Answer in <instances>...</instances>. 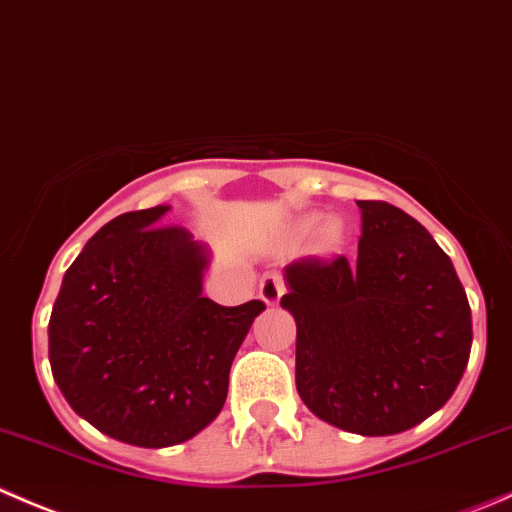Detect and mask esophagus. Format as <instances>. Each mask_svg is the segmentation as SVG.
<instances>
[{"instance_id": "esophagus-1", "label": "esophagus", "mask_w": 512, "mask_h": 512, "mask_svg": "<svg viewBox=\"0 0 512 512\" xmlns=\"http://www.w3.org/2000/svg\"><path fill=\"white\" fill-rule=\"evenodd\" d=\"M283 293H286V283H283V278L278 276V273H266V276L261 278L258 296H261V301L266 303V306H276V303L281 301Z\"/></svg>"}]
</instances>
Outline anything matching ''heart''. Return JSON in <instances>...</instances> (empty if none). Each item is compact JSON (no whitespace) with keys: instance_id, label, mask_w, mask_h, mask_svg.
<instances>
[{"instance_id":"obj_1","label":"heart","mask_w":512,"mask_h":512,"mask_svg":"<svg viewBox=\"0 0 512 512\" xmlns=\"http://www.w3.org/2000/svg\"><path fill=\"white\" fill-rule=\"evenodd\" d=\"M343 244V224L336 216H328V219L318 221L316 231H313V249L328 254V251H336Z\"/></svg>"}]
</instances>
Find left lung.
<instances>
[{
    "mask_svg": "<svg viewBox=\"0 0 512 512\" xmlns=\"http://www.w3.org/2000/svg\"><path fill=\"white\" fill-rule=\"evenodd\" d=\"M356 263L286 266L296 388L308 411L358 435H393L448 403L468 366L473 321L453 261L413 216L356 201Z\"/></svg>",
    "mask_w": 512,
    "mask_h": 512,
    "instance_id": "8db88e82",
    "label": "left lung"
}]
</instances>
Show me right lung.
Listing matches in <instances>:
<instances>
[{
	"label": "right lung",
	"instance_id": "obj_1",
	"mask_svg": "<svg viewBox=\"0 0 512 512\" xmlns=\"http://www.w3.org/2000/svg\"><path fill=\"white\" fill-rule=\"evenodd\" d=\"M171 206L101 226L64 273L49 318L54 381L77 416L121 443L169 448L221 413L229 371L263 301L201 296L209 249Z\"/></svg>",
	"mask_w": 512,
	"mask_h": 512
}]
</instances>
